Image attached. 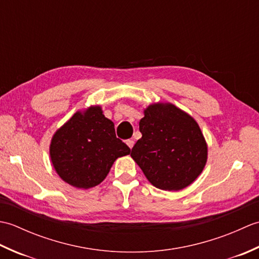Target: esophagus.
Masks as SVG:
<instances>
[{
    "label": "esophagus",
    "mask_w": 259,
    "mask_h": 259,
    "mask_svg": "<svg viewBox=\"0 0 259 259\" xmlns=\"http://www.w3.org/2000/svg\"><path fill=\"white\" fill-rule=\"evenodd\" d=\"M126 145L130 148V149H133V147L135 145V141L134 140H126Z\"/></svg>",
    "instance_id": "1"
}]
</instances>
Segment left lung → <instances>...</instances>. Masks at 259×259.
Segmentation results:
<instances>
[{"instance_id":"8db88e82","label":"left lung","mask_w":259,"mask_h":259,"mask_svg":"<svg viewBox=\"0 0 259 259\" xmlns=\"http://www.w3.org/2000/svg\"><path fill=\"white\" fill-rule=\"evenodd\" d=\"M140 120L141 138L130 156L156 188L178 191L206 166L208 146L197 121L170 102L151 103Z\"/></svg>"}]
</instances>
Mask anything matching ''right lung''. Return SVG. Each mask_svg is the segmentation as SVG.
<instances>
[{"label": "right lung", "instance_id": "1", "mask_svg": "<svg viewBox=\"0 0 259 259\" xmlns=\"http://www.w3.org/2000/svg\"><path fill=\"white\" fill-rule=\"evenodd\" d=\"M130 153L115 137L114 123L101 106L79 110L54 133L50 144L52 166L65 183L90 189L106 179L113 162Z\"/></svg>", "mask_w": 259, "mask_h": 259}]
</instances>
